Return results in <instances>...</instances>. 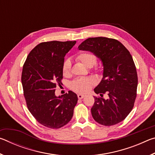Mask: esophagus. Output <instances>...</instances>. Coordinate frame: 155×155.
<instances>
[{
  "label": "esophagus",
  "mask_w": 155,
  "mask_h": 155,
  "mask_svg": "<svg viewBox=\"0 0 155 155\" xmlns=\"http://www.w3.org/2000/svg\"><path fill=\"white\" fill-rule=\"evenodd\" d=\"M84 97H85V95H83V94H78V99H82V98H84Z\"/></svg>",
  "instance_id": "1"
}]
</instances>
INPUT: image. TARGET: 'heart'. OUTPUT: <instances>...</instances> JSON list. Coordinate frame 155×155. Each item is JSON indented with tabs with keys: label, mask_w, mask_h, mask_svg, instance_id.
Listing matches in <instances>:
<instances>
[{
	"label": "heart",
	"mask_w": 155,
	"mask_h": 155,
	"mask_svg": "<svg viewBox=\"0 0 155 155\" xmlns=\"http://www.w3.org/2000/svg\"><path fill=\"white\" fill-rule=\"evenodd\" d=\"M77 59L86 67L91 68L96 64V57L90 52H81L77 55ZM71 69V62L69 59L65 60L63 64L62 70L64 75L70 73ZM95 84V81L92 78H77L71 83L72 90L79 93H86L90 90L92 86Z\"/></svg>",
	"instance_id": "b5f03b06"
}]
</instances>
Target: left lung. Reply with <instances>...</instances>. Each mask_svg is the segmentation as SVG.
Returning <instances> with one entry per match:
<instances>
[{"mask_svg":"<svg viewBox=\"0 0 155 155\" xmlns=\"http://www.w3.org/2000/svg\"><path fill=\"white\" fill-rule=\"evenodd\" d=\"M78 48L92 52L103 66V78L94 90L101 98L94 96L93 118L104 126L122 122L133 109L137 96V70L129 51L119 41L103 37L88 38ZM105 93L107 99L103 98Z\"/></svg>","mask_w":155,"mask_h":155,"instance_id":"left-lung-1","label":"left lung"}]
</instances>
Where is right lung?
I'll use <instances>...</instances> for the list:
<instances>
[{"mask_svg":"<svg viewBox=\"0 0 155 155\" xmlns=\"http://www.w3.org/2000/svg\"><path fill=\"white\" fill-rule=\"evenodd\" d=\"M76 41H51L36 46L23 65L22 85L31 114L44 127L59 128L73 116L78 97L69 91L57 96V84L61 83L64 57Z\"/></svg>","mask_w":155,"mask_h":155,"instance_id":"right-lung-1","label":"right lung"}]
</instances>
